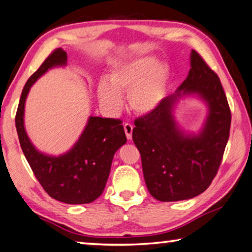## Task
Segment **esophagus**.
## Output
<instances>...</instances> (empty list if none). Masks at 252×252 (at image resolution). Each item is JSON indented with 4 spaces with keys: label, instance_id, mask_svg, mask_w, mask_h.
Wrapping results in <instances>:
<instances>
[{
    "label": "esophagus",
    "instance_id": "1",
    "mask_svg": "<svg viewBox=\"0 0 252 252\" xmlns=\"http://www.w3.org/2000/svg\"><path fill=\"white\" fill-rule=\"evenodd\" d=\"M124 130H125L126 137L128 139H131V134H133V125L129 123L124 124Z\"/></svg>",
    "mask_w": 252,
    "mask_h": 252
}]
</instances>
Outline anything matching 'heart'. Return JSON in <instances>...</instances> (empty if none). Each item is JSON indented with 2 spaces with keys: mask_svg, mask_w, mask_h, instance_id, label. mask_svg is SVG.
I'll return each instance as SVG.
<instances>
[{
  "mask_svg": "<svg viewBox=\"0 0 252 252\" xmlns=\"http://www.w3.org/2000/svg\"><path fill=\"white\" fill-rule=\"evenodd\" d=\"M168 69L150 57L116 64L106 79L99 81L97 94L100 104L115 113L121 108L122 94L127 92L131 109L138 114L154 110L166 94Z\"/></svg>",
  "mask_w": 252,
  "mask_h": 252,
  "instance_id": "heart-1",
  "label": "heart"
}]
</instances>
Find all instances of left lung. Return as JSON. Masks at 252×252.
Returning <instances> with one entry per match:
<instances>
[{
    "label": "left lung",
    "mask_w": 252,
    "mask_h": 252,
    "mask_svg": "<svg viewBox=\"0 0 252 252\" xmlns=\"http://www.w3.org/2000/svg\"><path fill=\"white\" fill-rule=\"evenodd\" d=\"M182 93H199L209 105L208 121L199 136H184L172 119L171 106ZM134 124L133 141L152 196L162 202L187 200L210 187L229 139L231 110L219 77L199 52L192 50L191 69L176 94L164 98Z\"/></svg>",
    "instance_id": "left-lung-1"
}]
</instances>
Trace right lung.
Returning a JSON list of instances; mask_svg holds the SVG:
<instances>
[{"label": "right lung", "mask_w": 252, "mask_h": 252, "mask_svg": "<svg viewBox=\"0 0 252 252\" xmlns=\"http://www.w3.org/2000/svg\"><path fill=\"white\" fill-rule=\"evenodd\" d=\"M65 63L67 53L56 49L29 78L16 110L15 127L23 154L45 192L63 203H92L104 191L114 154L127 141L121 119L90 117L79 141L59 158L39 153L23 125L24 102L31 86L48 69Z\"/></svg>", "instance_id": "right-lung-1"}]
</instances>
